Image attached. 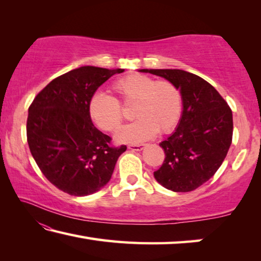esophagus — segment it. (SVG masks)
Instances as JSON below:
<instances>
[{
    "mask_svg": "<svg viewBox=\"0 0 261 261\" xmlns=\"http://www.w3.org/2000/svg\"><path fill=\"white\" fill-rule=\"evenodd\" d=\"M145 147V144H138V145H129L127 148L130 149V151H141Z\"/></svg>",
    "mask_w": 261,
    "mask_h": 261,
    "instance_id": "esophagus-1",
    "label": "esophagus"
}]
</instances>
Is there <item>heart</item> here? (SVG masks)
Returning <instances> with one entry per match:
<instances>
[{"instance_id": "heart-1", "label": "heart", "mask_w": 261, "mask_h": 261, "mask_svg": "<svg viewBox=\"0 0 261 261\" xmlns=\"http://www.w3.org/2000/svg\"><path fill=\"white\" fill-rule=\"evenodd\" d=\"M112 92L114 98L102 93L92 95L87 113L95 126L112 134L124 121L122 107L134 105L131 114L137 120L117 135L122 143H139L156 132L168 135L177 126L182 115V94L171 82L132 73L114 82Z\"/></svg>"}]
</instances>
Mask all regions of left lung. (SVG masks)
Here are the masks:
<instances>
[{"mask_svg": "<svg viewBox=\"0 0 261 261\" xmlns=\"http://www.w3.org/2000/svg\"><path fill=\"white\" fill-rule=\"evenodd\" d=\"M179 88L183 113L177 129L160 143L165 161L154 177L174 192L193 191L216 173L232 141V113L205 79L178 69H143Z\"/></svg>", "mask_w": 261, "mask_h": 261, "instance_id": "8db88e82", "label": "left lung"}]
</instances>
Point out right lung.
Returning <instances> with one entry per match:
<instances>
[{"label":"right lung","mask_w":261,"mask_h":261,"mask_svg":"<svg viewBox=\"0 0 261 261\" xmlns=\"http://www.w3.org/2000/svg\"><path fill=\"white\" fill-rule=\"evenodd\" d=\"M123 69L82 67L62 74L35 96L29 108L26 135L41 173L57 189L83 197L103 188L126 146L90 120L87 103L95 91Z\"/></svg>","instance_id":"right-lung-1"}]
</instances>
